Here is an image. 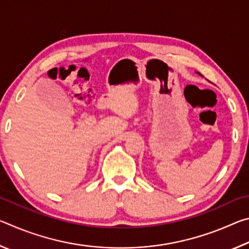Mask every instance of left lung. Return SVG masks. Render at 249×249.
<instances>
[{
	"mask_svg": "<svg viewBox=\"0 0 249 249\" xmlns=\"http://www.w3.org/2000/svg\"><path fill=\"white\" fill-rule=\"evenodd\" d=\"M197 73H199V72H197ZM199 74H201V73H199Z\"/></svg>",
	"mask_w": 249,
	"mask_h": 249,
	"instance_id": "left-lung-1",
	"label": "left lung"
}]
</instances>
